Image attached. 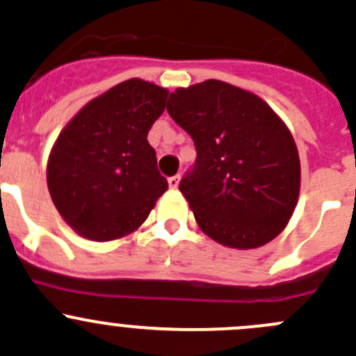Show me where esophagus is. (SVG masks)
Wrapping results in <instances>:
<instances>
[{
	"mask_svg": "<svg viewBox=\"0 0 356 356\" xmlns=\"http://www.w3.org/2000/svg\"><path fill=\"white\" fill-rule=\"evenodd\" d=\"M179 182H181V177L179 175H174V177H168V188L170 189H177Z\"/></svg>",
	"mask_w": 356,
	"mask_h": 356,
	"instance_id": "esophagus-1",
	"label": "esophagus"
}]
</instances>
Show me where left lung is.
<instances>
[{
  "label": "left lung",
  "instance_id": "left-lung-1",
  "mask_svg": "<svg viewBox=\"0 0 356 356\" xmlns=\"http://www.w3.org/2000/svg\"><path fill=\"white\" fill-rule=\"evenodd\" d=\"M167 111L198 153L179 189L201 231L236 250L277 238L301 184L296 143L282 118L254 92L217 79L177 88Z\"/></svg>",
  "mask_w": 356,
  "mask_h": 356
}]
</instances>
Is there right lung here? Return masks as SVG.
Listing matches in <instances>:
<instances>
[{"label": "right lung", "mask_w": 356, "mask_h": 356, "mask_svg": "<svg viewBox=\"0 0 356 356\" xmlns=\"http://www.w3.org/2000/svg\"><path fill=\"white\" fill-rule=\"evenodd\" d=\"M165 88L129 79L86 103L56 138L46 181L63 220L89 241H115L143 225L168 189L148 132Z\"/></svg>", "instance_id": "1"}]
</instances>
